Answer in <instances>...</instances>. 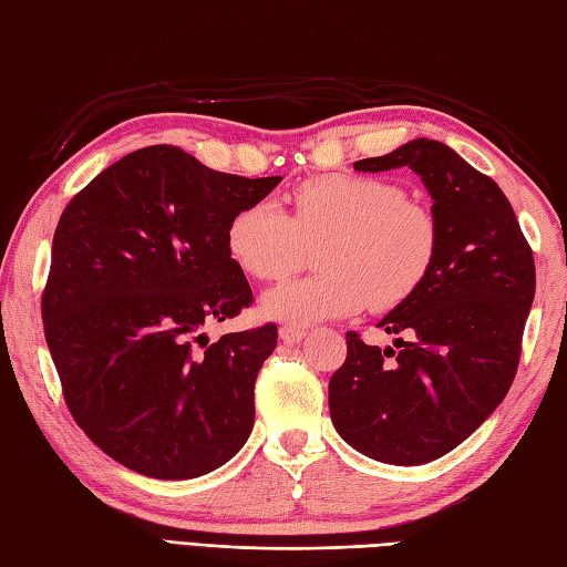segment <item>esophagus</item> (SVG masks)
<instances>
[{
  "mask_svg": "<svg viewBox=\"0 0 567 567\" xmlns=\"http://www.w3.org/2000/svg\"><path fill=\"white\" fill-rule=\"evenodd\" d=\"M303 334H306V330H303V328H296V326H281V330H279V338H281L286 344L300 342V340H303Z\"/></svg>",
  "mask_w": 567,
  "mask_h": 567,
  "instance_id": "esophagus-1",
  "label": "esophagus"
}]
</instances>
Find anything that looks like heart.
Wrapping results in <instances>:
<instances>
[{"label":"heart","instance_id":"1","mask_svg":"<svg viewBox=\"0 0 567 567\" xmlns=\"http://www.w3.org/2000/svg\"><path fill=\"white\" fill-rule=\"evenodd\" d=\"M316 276L286 279L264 296L267 316L316 322L367 303L394 310L421 291L441 249L431 207L409 200L399 183L360 173L308 178L293 190V215L261 198L229 219L227 249L254 279L293 271L306 247H320Z\"/></svg>","mask_w":567,"mask_h":567}]
</instances>
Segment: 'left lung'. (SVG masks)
<instances>
[{"mask_svg": "<svg viewBox=\"0 0 567 567\" xmlns=\"http://www.w3.org/2000/svg\"><path fill=\"white\" fill-rule=\"evenodd\" d=\"M409 166L433 198L441 249L429 281L379 322L394 348L350 330L328 386L338 433L367 457L423 465L475 433L522 360L536 293L534 251L496 183L433 138H413L354 171Z\"/></svg>", "mask_w": 567, "mask_h": 567, "instance_id": "left-lung-1", "label": "left lung"}]
</instances>
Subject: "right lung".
<instances>
[{
	"label": "right lung",
	"mask_w": 567,
	"mask_h": 567,
	"mask_svg": "<svg viewBox=\"0 0 567 567\" xmlns=\"http://www.w3.org/2000/svg\"><path fill=\"white\" fill-rule=\"evenodd\" d=\"M279 181L156 144L102 171L61 215L41 296L45 342L75 423L138 475L200 477L247 443L254 381L279 330L217 342L203 330L251 306L227 227Z\"/></svg>",
	"instance_id": "obj_1"
}]
</instances>
